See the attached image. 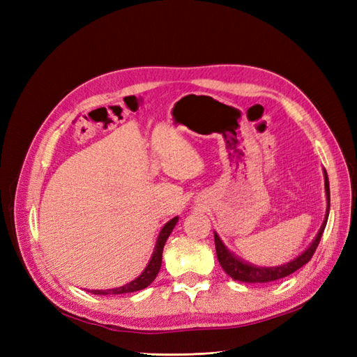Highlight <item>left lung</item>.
<instances>
[{"mask_svg":"<svg viewBox=\"0 0 357 357\" xmlns=\"http://www.w3.org/2000/svg\"><path fill=\"white\" fill-rule=\"evenodd\" d=\"M324 181H325V193H327V211H325V219L321 225L319 231H317L316 238L312 241L304 252L299 256H296L294 259L288 261L285 264L276 265V267H257L250 262L242 261L234 253H231L229 248L224 245V242L219 238V234L215 233V247H216V256L218 261L221 264L222 270L229 275L231 279L239 280V282H247V284H265V282H273V280L282 279L285 276H290L291 273L299 270L301 267L312 259L314 255L317 245H319V241L322 238V233L325 230V225L328 221V213H330V183H328V174L327 170L324 169Z\"/></svg>","mask_w":357,"mask_h":357,"instance_id":"left-lung-1","label":"left lung"}]
</instances>
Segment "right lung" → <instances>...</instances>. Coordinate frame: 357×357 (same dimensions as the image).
<instances>
[{
	"label": "right lung",
	"instance_id": "right-lung-1",
	"mask_svg": "<svg viewBox=\"0 0 357 357\" xmlns=\"http://www.w3.org/2000/svg\"><path fill=\"white\" fill-rule=\"evenodd\" d=\"M178 216L172 218L169 222H167L161 231H159V236L156 239V245L153 248V253H151V257L149 264L146 265V268L142 270L141 275L138 278L132 279L130 282H126L124 285L116 287V288H110V290H92L93 294H124V293H133V291H139L147 288L151 282H153L155 278L158 276L159 268H161L162 264V250L167 239H169L172 230L174 229V225L178 222Z\"/></svg>",
	"mask_w": 357,
	"mask_h": 357
}]
</instances>
